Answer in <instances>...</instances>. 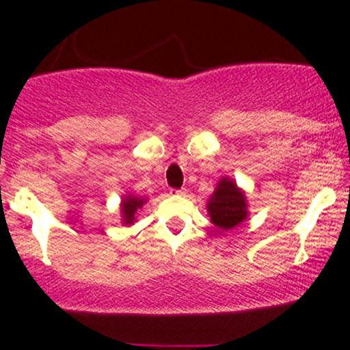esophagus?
Wrapping results in <instances>:
<instances>
[{
	"label": "esophagus",
	"instance_id": "obj_1",
	"mask_svg": "<svg viewBox=\"0 0 350 350\" xmlns=\"http://www.w3.org/2000/svg\"><path fill=\"white\" fill-rule=\"evenodd\" d=\"M186 189H171V195H176V196H181L185 195Z\"/></svg>",
	"mask_w": 350,
	"mask_h": 350
}]
</instances>
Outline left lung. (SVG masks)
Returning <instances> with one entry per match:
<instances>
[{"mask_svg": "<svg viewBox=\"0 0 350 350\" xmlns=\"http://www.w3.org/2000/svg\"><path fill=\"white\" fill-rule=\"evenodd\" d=\"M211 221L221 230L234 228L245 220L247 203L245 196L230 179H221L208 203Z\"/></svg>", "mask_w": 350, "mask_h": 350, "instance_id": "left-lung-1", "label": "left lung"}]
</instances>
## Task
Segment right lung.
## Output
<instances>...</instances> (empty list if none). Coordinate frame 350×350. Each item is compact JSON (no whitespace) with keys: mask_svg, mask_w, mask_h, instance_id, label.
<instances>
[{"mask_svg":"<svg viewBox=\"0 0 350 350\" xmlns=\"http://www.w3.org/2000/svg\"><path fill=\"white\" fill-rule=\"evenodd\" d=\"M142 204H144V200H140V198H135V196H126L125 200H123L122 211H123V217H125V224H132L137 208H140Z\"/></svg>","mask_w":350,"mask_h":350,"instance_id":"add662e5","label":"right lung"}]
</instances>
